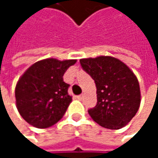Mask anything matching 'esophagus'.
<instances>
[{"instance_id": "1", "label": "esophagus", "mask_w": 158, "mask_h": 158, "mask_svg": "<svg viewBox=\"0 0 158 158\" xmlns=\"http://www.w3.org/2000/svg\"><path fill=\"white\" fill-rule=\"evenodd\" d=\"M77 98H78V99H79V101H81V100H82V99H83V94H81V95H79V96H78V97H77Z\"/></svg>"}]
</instances>
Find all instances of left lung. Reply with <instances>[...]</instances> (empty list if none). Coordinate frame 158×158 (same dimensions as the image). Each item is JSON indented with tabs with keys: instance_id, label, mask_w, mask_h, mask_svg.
Wrapping results in <instances>:
<instances>
[{
	"instance_id": "1",
	"label": "left lung",
	"mask_w": 158,
	"mask_h": 158,
	"mask_svg": "<svg viewBox=\"0 0 158 158\" xmlns=\"http://www.w3.org/2000/svg\"><path fill=\"white\" fill-rule=\"evenodd\" d=\"M79 62L96 84L97 104L88 110L93 121L111 130L127 125L141 102L140 86L135 73L123 61L109 56L82 58Z\"/></svg>"
}]
</instances>
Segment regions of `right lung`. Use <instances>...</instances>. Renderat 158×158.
Returning <instances> with one entry per match:
<instances>
[{
    "instance_id": "right-lung-1",
    "label": "right lung",
    "mask_w": 158,
    "mask_h": 158,
    "mask_svg": "<svg viewBox=\"0 0 158 158\" xmlns=\"http://www.w3.org/2000/svg\"><path fill=\"white\" fill-rule=\"evenodd\" d=\"M76 62V59H42L20 77L15 87L16 108L29 124L48 128L64 116L72 97L63 76Z\"/></svg>"
}]
</instances>
